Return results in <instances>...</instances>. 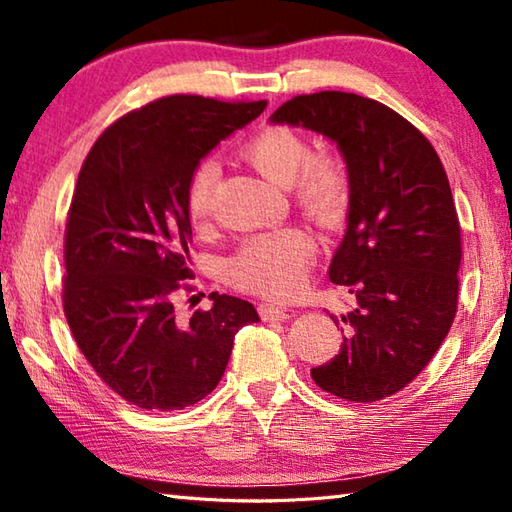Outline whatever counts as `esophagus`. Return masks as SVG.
I'll list each match as a JSON object with an SVG mask.
<instances>
[{
  "label": "esophagus",
  "mask_w": 512,
  "mask_h": 512,
  "mask_svg": "<svg viewBox=\"0 0 512 512\" xmlns=\"http://www.w3.org/2000/svg\"><path fill=\"white\" fill-rule=\"evenodd\" d=\"M259 316L264 320H284L289 318V309L277 305H259Z\"/></svg>",
  "instance_id": "34e87169"
}]
</instances>
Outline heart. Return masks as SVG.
Returning a JSON list of instances; mask_svg holds the SVG:
<instances>
[{
    "mask_svg": "<svg viewBox=\"0 0 512 512\" xmlns=\"http://www.w3.org/2000/svg\"><path fill=\"white\" fill-rule=\"evenodd\" d=\"M255 167L277 185H289L302 212L318 221L341 219L350 203L352 178L341 153L314 151L302 133L282 124H268L250 137L241 149ZM219 167L205 160L192 171L185 207L194 228H205L212 219V196ZM314 239L305 230L289 225L246 239L225 262V277L235 289L266 298H289L296 293L314 259Z\"/></svg>",
    "mask_w": 512,
    "mask_h": 512,
    "instance_id": "b5f03b06",
    "label": "heart"
}]
</instances>
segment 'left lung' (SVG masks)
Here are the masks:
<instances>
[{"instance_id":"left-lung-1","label":"left lung","mask_w":512,"mask_h":512,"mask_svg":"<svg viewBox=\"0 0 512 512\" xmlns=\"http://www.w3.org/2000/svg\"><path fill=\"white\" fill-rule=\"evenodd\" d=\"M271 121L334 140L352 178L329 280L357 305L332 316L348 336L311 379L341 400H384L420 375L456 318L461 223L443 162L411 121L352 92L300 94Z\"/></svg>"}]
</instances>
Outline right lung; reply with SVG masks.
<instances>
[{
  "label": "right lung",
  "instance_id": "1",
  "mask_svg": "<svg viewBox=\"0 0 512 512\" xmlns=\"http://www.w3.org/2000/svg\"><path fill=\"white\" fill-rule=\"evenodd\" d=\"M266 101L171 94L119 117L85 158L65 225L63 309L110 391L146 411H180L219 384L250 302L212 293L189 323L173 293L192 280L185 196L192 171Z\"/></svg>",
  "mask_w": 512,
  "mask_h": 512
}]
</instances>
